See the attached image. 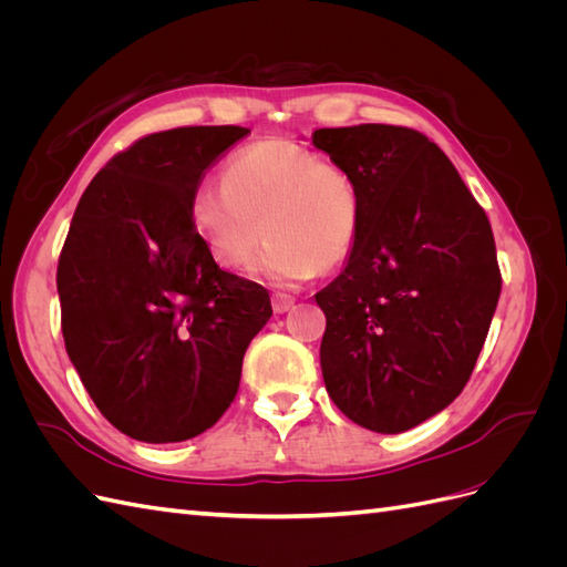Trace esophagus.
<instances>
[{
  "label": "esophagus",
  "instance_id": "obj_1",
  "mask_svg": "<svg viewBox=\"0 0 567 567\" xmlns=\"http://www.w3.org/2000/svg\"><path fill=\"white\" fill-rule=\"evenodd\" d=\"M293 305H296L293 296H288V293H274L271 296V307H274V312H277V315L288 312Z\"/></svg>",
  "mask_w": 567,
  "mask_h": 567
}]
</instances>
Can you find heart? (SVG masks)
<instances>
[{
  "label": "heart",
  "instance_id": "heart-1",
  "mask_svg": "<svg viewBox=\"0 0 567 567\" xmlns=\"http://www.w3.org/2000/svg\"><path fill=\"white\" fill-rule=\"evenodd\" d=\"M194 229L213 260L244 269L269 238L260 271L290 286L348 260L362 221V194L350 169L288 142L238 151L219 184L192 200Z\"/></svg>",
  "mask_w": 567,
  "mask_h": 567
}]
</instances>
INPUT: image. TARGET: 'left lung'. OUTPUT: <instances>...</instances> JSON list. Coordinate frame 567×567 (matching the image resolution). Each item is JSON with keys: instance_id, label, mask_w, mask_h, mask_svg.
<instances>
[{"instance_id": "obj_1", "label": "left lung", "mask_w": 567, "mask_h": 567, "mask_svg": "<svg viewBox=\"0 0 567 567\" xmlns=\"http://www.w3.org/2000/svg\"><path fill=\"white\" fill-rule=\"evenodd\" d=\"M312 144L362 194L348 267L317 293L323 383L357 425L402 433L458 398L485 346L502 293L489 219L416 130L323 127Z\"/></svg>"}]
</instances>
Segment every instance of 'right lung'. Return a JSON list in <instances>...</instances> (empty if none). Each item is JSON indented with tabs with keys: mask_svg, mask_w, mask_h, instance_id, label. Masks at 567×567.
I'll use <instances>...</instances> for the list:
<instances>
[{
	"mask_svg": "<svg viewBox=\"0 0 567 567\" xmlns=\"http://www.w3.org/2000/svg\"><path fill=\"white\" fill-rule=\"evenodd\" d=\"M248 134H146L99 169L75 208L56 269L65 352L96 409L134 440L213 427L271 317L267 288L219 269L192 219L205 173Z\"/></svg>",
	"mask_w": 567,
	"mask_h": 567,
	"instance_id": "add662e5",
	"label": "right lung"
}]
</instances>
